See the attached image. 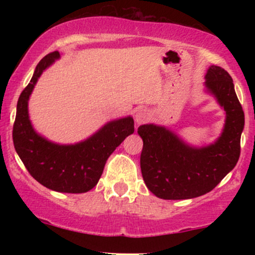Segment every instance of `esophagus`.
I'll use <instances>...</instances> for the list:
<instances>
[{
  "label": "esophagus",
  "instance_id": "esophagus-1",
  "mask_svg": "<svg viewBox=\"0 0 255 255\" xmlns=\"http://www.w3.org/2000/svg\"><path fill=\"white\" fill-rule=\"evenodd\" d=\"M150 119V114L146 109H139L135 114V122L137 125H142L145 122H147V120Z\"/></svg>",
  "mask_w": 255,
  "mask_h": 255
}]
</instances>
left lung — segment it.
Segmentation results:
<instances>
[{
  "mask_svg": "<svg viewBox=\"0 0 255 255\" xmlns=\"http://www.w3.org/2000/svg\"><path fill=\"white\" fill-rule=\"evenodd\" d=\"M205 86L225 110L221 136L204 147L187 145L168 128L142 125L137 128L142 145L140 168L147 188L165 200L197 198L211 192L235 168L245 114L234 89L233 79L222 67L211 66Z\"/></svg>",
  "mask_w": 255,
  "mask_h": 255,
  "instance_id": "8db88e82",
  "label": "left lung"
}]
</instances>
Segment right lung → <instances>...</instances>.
Returning <instances> with one entry per match:
<instances>
[{
	"label": "right lung",
	"instance_id": "obj_1",
	"mask_svg": "<svg viewBox=\"0 0 255 255\" xmlns=\"http://www.w3.org/2000/svg\"><path fill=\"white\" fill-rule=\"evenodd\" d=\"M57 58L58 51L43 57L20 95L13 126L14 147L31 176L44 187L62 193H85L98 183L110 154L133 134L134 120L127 116L108 122L89 139L74 145L55 144L36 133L28 118V99L38 78Z\"/></svg>",
	"mask_w": 255,
	"mask_h": 255
}]
</instances>
